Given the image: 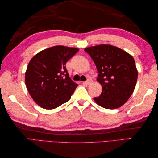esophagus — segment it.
Listing matches in <instances>:
<instances>
[{
  "label": "esophagus",
  "instance_id": "obj_1",
  "mask_svg": "<svg viewBox=\"0 0 158 158\" xmlns=\"http://www.w3.org/2000/svg\"><path fill=\"white\" fill-rule=\"evenodd\" d=\"M92 83V79H88V81H87L83 82V83H85V85H90V84H91Z\"/></svg>",
  "mask_w": 158,
  "mask_h": 158
}]
</instances>
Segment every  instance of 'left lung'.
<instances>
[{
    "label": "left lung",
    "mask_w": 158,
    "mask_h": 158,
    "mask_svg": "<svg viewBox=\"0 0 158 158\" xmlns=\"http://www.w3.org/2000/svg\"><path fill=\"white\" fill-rule=\"evenodd\" d=\"M85 52L94 62L102 93L94 100L107 109L119 108L129 99L136 87L138 70L130 53L111 45L89 47Z\"/></svg>",
    "instance_id": "left-lung-1"
}]
</instances>
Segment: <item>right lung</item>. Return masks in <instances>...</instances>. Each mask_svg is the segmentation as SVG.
Returning <instances> with one entry per match:
<instances>
[{"instance_id":"add662e5","label":"right lung","mask_w":158,"mask_h":158,"mask_svg":"<svg viewBox=\"0 0 158 158\" xmlns=\"http://www.w3.org/2000/svg\"><path fill=\"white\" fill-rule=\"evenodd\" d=\"M79 49L56 45L42 50L29 62L25 83L33 100L53 109L70 100L78 85L69 77L66 63Z\"/></svg>"}]
</instances>
